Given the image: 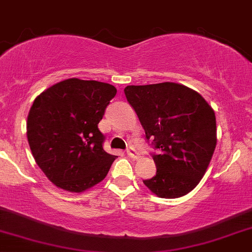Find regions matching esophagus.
Instances as JSON below:
<instances>
[{
	"mask_svg": "<svg viewBox=\"0 0 252 252\" xmlns=\"http://www.w3.org/2000/svg\"><path fill=\"white\" fill-rule=\"evenodd\" d=\"M127 155H128V157L133 160H137L139 158L138 153H137L133 148H128V149H127Z\"/></svg>",
	"mask_w": 252,
	"mask_h": 252,
	"instance_id": "obj_1",
	"label": "esophagus"
}]
</instances>
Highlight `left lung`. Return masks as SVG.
<instances>
[{
    "instance_id": "left-lung-1",
    "label": "left lung",
    "mask_w": 252,
    "mask_h": 252,
    "mask_svg": "<svg viewBox=\"0 0 252 252\" xmlns=\"http://www.w3.org/2000/svg\"><path fill=\"white\" fill-rule=\"evenodd\" d=\"M125 95L149 141L157 175L143 181L159 198L193 190L204 177L217 143L214 109L196 91L175 82L127 86Z\"/></svg>"
}]
</instances>
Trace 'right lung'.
Returning a JSON list of instances; mask_svg holds the SVG:
<instances>
[{
    "label": "right lung",
    "mask_w": 252,
    "mask_h": 252,
    "mask_svg": "<svg viewBox=\"0 0 252 252\" xmlns=\"http://www.w3.org/2000/svg\"><path fill=\"white\" fill-rule=\"evenodd\" d=\"M115 94L113 85L72 77L33 100L28 142L36 164L54 186L82 193L108 175L116 157L103 149L98 124Z\"/></svg>",
    "instance_id": "obj_1"
}]
</instances>
